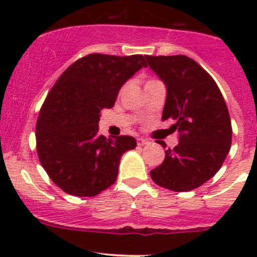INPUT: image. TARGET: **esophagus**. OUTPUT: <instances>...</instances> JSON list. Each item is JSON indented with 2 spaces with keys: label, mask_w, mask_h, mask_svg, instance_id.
Wrapping results in <instances>:
<instances>
[{
  "label": "esophagus",
  "mask_w": 257,
  "mask_h": 257,
  "mask_svg": "<svg viewBox=\"0 0 257 257\" xmlns=\"http://www.w3.org/2000/svg\"><path fill=\"white\" fill-rule=\"evenodd\" d=\"M137 143H138V145H145V144H149L150 142L148 141V139H144V138H138V139H137Z\"/></svg>",
  "instance_id": "34e87169"
}]
</instances>
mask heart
Wrapping results in <instances>:
<instances>
[{"label":"heart","instance_id":"1","mask_svg":"<svg viewBox=\"0 0 257 257\" xmlns=\"http://www.w3.org/2000/svg\"><path fill=\"white\" fill-rule=\"evenodd\" d=\"M148 82H149V80H148Z\"/></svg>","mask_w":257,"mask_h":257}]
</instances>
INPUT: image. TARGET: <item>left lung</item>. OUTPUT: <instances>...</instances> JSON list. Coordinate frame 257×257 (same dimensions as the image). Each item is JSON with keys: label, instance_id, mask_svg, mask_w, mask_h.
I'll return each mask as SVG.
<instances>
[{"label": "left lung", "instance_id": "1", "mask_svg": "<svg viewBox=\"0 0 257 257\" xmlns=\"http://www.w3.org/2000/svg\"><path fill=\"white\" fill-rule=\"evenodd\" d=\"M148 64L164 82L163 120L172 118L179 143L165 150L153 181L173 191H189L219 172L231 147V120L224 97L211 76L186 56H148ZM163 147L165 143L160 142Z\"/></svg>", "mask_w": 257, "mask_h": 257}]
</instances>
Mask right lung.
Masks as SVG:
<instances>
[{
  "label": "right lung",
  "instance_id": "obj_1",
  "mask_svg": "<svg viewBox=\"0 0 257 257\" xmlns=\"http://www.w3.org/2000/svg\"><path fill=\"white\" fill-rule=\"evenodd\" d=\"M147 58L88 54L48 93L36 125L37 154L52 181L69 195L95 196L113 185L121 155L137 147L133 137L100 136L98 123L121 85L148 67Z\"/></svg>",
  "mask_w": 257,
  "mask_h": 257
}]
</instances>
